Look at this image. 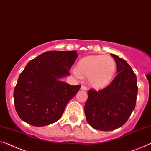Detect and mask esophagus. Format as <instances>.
<instances>
[{"mask_svg": "<svg viewBox=\"0 0 151 151\" xmlns=\"http://www.w3.org/2000/svg\"><path fill=\"white\" fill-rule=\"evenodd\" d=\"M81 89L84 90V91H86V90H87V87H85V85H81Z\"/></svg>", "mask_w": 151, "mask_h": 151, "instance_id": "1", "label": "esophagus"}]
</instances>
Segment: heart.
Segmentation results:
<instances>
[{
    "mask_svg": "<svg viewBox=\"0 0 151 151\" xmlns=\"http://www.w3.org/2000/svg\"><path fill=\"white\" fill-rule=\"evenodd\" d=\"M116 63L108 55H89L82 58L73 73L77 78L88 77V83L94 89H103L111 83L116 72Z\"/></svg>",
    "mask_w": 151,
    "mask_h": 151,
    "instance_id": "heart-1",
    "label": "heart"
}]
</instances>
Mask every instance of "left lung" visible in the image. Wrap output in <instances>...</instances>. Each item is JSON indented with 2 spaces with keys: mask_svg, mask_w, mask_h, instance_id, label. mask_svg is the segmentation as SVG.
<instances>
[{
  "mask_svg": "<svg viewBox=\"0 0 151 151\" xmlns=\"http://www.w3.org/2000/svg\"><path fill=\"white\" fill-rule=\"evenodd\" d=\"M117 75L109 86L89 90L85 114L89 124L100 131H111L126 123L136 106L137 78L127 62L114 54Z\"/></svg>",
  "mask_w": 151,
  "mask_h": 151,
  "instance_id": "obj_1",
  "label": "left lung"
}]
</instances>
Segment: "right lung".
<instances>
[{"mask_svg": "<svg viewBox=\"0 0 151 151\" xmlns=\"http://www.w3.org/2000/svg\"><path fill=\"white\" fill-rule=\"evenodd\" d=\"M77 57L76 51H51L27 64L13 93L15 110L22 120L42 127L61 118L66 104L81 87L60 81L70 75Z\"/></svg>", "mask_w": 151, "mask_h": 151, "instance_id": "obj_1", "label": "right lung"}]
</instances>
